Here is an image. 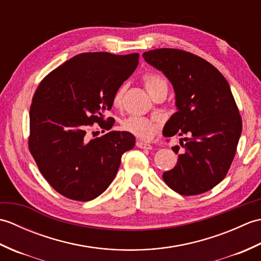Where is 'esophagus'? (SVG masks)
<instances>
[{"label":"esophagus","mask_w":261,"mask_h":261,"mask_svg":"<svg viewBox=\"0 0 261 261\" xmlns=\"http://www.w3.org/2000/svg\"><path fill=\"white\" fill-rule=\"evenodd\" d=\"M137 147H139L141 149H148V150H150V149L152 148L151 145H149V143H146V142H142V141H138Z\"/></svg>","instance_id":"1"}]
</instances>
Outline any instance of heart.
Wrapping results in <instances>:
<instances>
[{"instance_id": "b5f03b06", "label": "heart", "mask_w": 261, "mask_h": 261, "mask_svg": "<svg viewBox=\"0 0 261 261\" xmlns=\"http://www.w3.org/2000/svg\"><path fill=\"white\" fill-rule=\"evenodd\" d=\"M143 84L147 92L150 94L152 91L159 87H167V83L162 76L154 73H147L142 77ZM124 94V86H120L114 93L112 102L113 105L119 108L122 103V97ZM122 129L124 131L130 132L137 138L141 140H150L151 138L156 135L158 130V124L152 120L147 118H141V116H130L122 122Z\"/></svg>"}]
</instances>
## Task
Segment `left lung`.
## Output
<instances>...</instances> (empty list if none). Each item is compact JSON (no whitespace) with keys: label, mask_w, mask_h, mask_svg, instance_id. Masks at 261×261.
<instances>
[{"label":"left lung","mask_w":261,"mask_h":261,"mask_svg":"<svg viewBox=\"0 0 261 261\" xmlns=\"http://www.w3.org/2000/svg\"><path fill=\"white\" fill-rule=\"evenodd\" d=\"M142 56L163 71L175 91L177 112L163 135L188 136L180 139L185 151L176 166L163 174L165 182L187 196L212 190L228 173L242 131L229 83L206 60L179 49H154Z\"/></svg>","instance_id":"8db88e82"}]
</instances>
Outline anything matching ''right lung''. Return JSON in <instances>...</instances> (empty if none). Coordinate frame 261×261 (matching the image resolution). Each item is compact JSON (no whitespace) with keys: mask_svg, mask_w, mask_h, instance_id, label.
Returning <instances> with one entry per match:
<instances>
[{"mask_svg":"<svg viewBox=\"0 0 261 261\" xmlns=\"http://www.w3.org/2000/svg\"><path fill=\"white\" fill-rule=\"evenodd\" d=\"M139 54L77 55L49 73L39 84L30 108L29 149L42 176L55 191L86 202L107 190L118 173L121 157L135 147L127 131H110L88 139L94 122L103 121L116 90L134 73Z\"/></svg>","mask_w":261,"mask_h":261,"instance_id":"obj_1","label":"right lung"}]
</instances>
